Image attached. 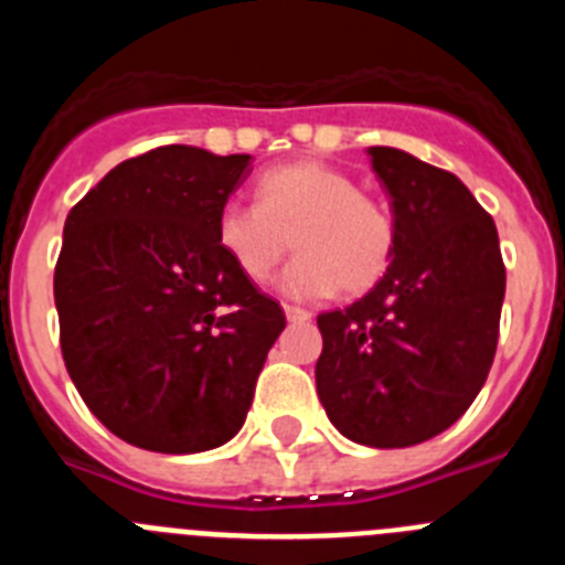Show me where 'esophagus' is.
<instances>
[{"mask_svg": "<svg viewBox=\"0 0 565 565\" xmlns=\"http://www.w3.org/2000/svg\"><path fill=\"white\" fill-rule=\"evenodd\" d=\"M286 317L288 322H308V319H311V311L299 306H286Z\"/></svg>", "mask_w": 565, "mask_h": 565, "instance_id": "1", "label": "esophagus"}]
</instances>
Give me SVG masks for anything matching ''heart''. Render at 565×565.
<instances>
[{
	"label": "heart",
	"mask_w": 565,
	"mask_h": 565,
	"mask_svg": "<svg viewBox=\"0 0 565 565\" xmlns=\"http://www.w3.org/2000/svg\"><path fill=\"white\" fill-rule=\"evenodd\" d=\"M254 201L223 203L214 237L248 282H268L282 259H297L282 277L291 297L371 291L396 257V217L353 174L322 161H294L263 172Z\"/></svg>",
	"instance_id": "heart-1"
}]
</instances>
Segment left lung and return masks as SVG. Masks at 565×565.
<instances>
[{"mask_svg":"<svg viewBox=\"0 0 565 565\" xmlns=\"http://www.w3.org/2000/svg\"><path fill=\"white\" fill-rule=\"evenodd\" d=\"M391 194L396 257L344 311L319 313L317 393L342 436L413 447L467 413L498 348L507 268L495 221L452 172L371 149Z\"/></svg>","mask_w":565,"mask_h":565,"instance_id":"obj_1","label":"left lung"}]
</instances>
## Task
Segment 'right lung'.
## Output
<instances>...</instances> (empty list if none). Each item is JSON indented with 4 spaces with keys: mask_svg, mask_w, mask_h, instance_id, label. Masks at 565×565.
I'll return each mask as SVG.
<instances>
[{
    "mask_svg": "<svg viewBox=\"0 0 565 565\" xmlns=\"http://www.w3.org/2000/svg\"><path fill=\"white\" fill-rule=\"evenodd\" d=\"M248 154L149 149L70 209L53 274L58 342L89 413L127 444L203 452L243 427L286 313L214 237Z\"/></svg>",
    "mask_w": 565,
    "mask_h": 565,
    "instance_id": "obj_1",
    "label": "right lung"
}]
</instances>
